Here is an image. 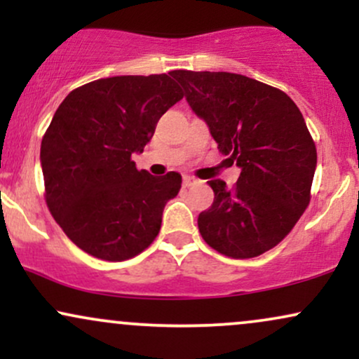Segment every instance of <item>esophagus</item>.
<instances>
[{"label": "esophagus", "instance_id": "34e87169", "mask_svg": "<svg viewBox=\"0 0 359 359\" xmlns=\"http://www.w3.org/2000/svg\"><path fill=\"white\" fill-rule=\"evenodd\" d=\"M197 182H199V180H197L196 177L184 175V185H185V187H192V185H196Z\"/></svg>", "mask_w": 359, "mask_h": 359}]
</instances>
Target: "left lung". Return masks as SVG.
Segmentation results:
<instances>
[{
  "label": "left lung",
  "mask_w": 359,
  "mask_h": 359,
  "mask_svg": "<svg viewBox=\"0 0 359 359\" xmlns=\"http://www.w3.org/2000/svg\"><path fill=\"white\" fill-rule=\"evenodd\" d=\"M221 154L241 168L233 189L209 180L214 203L197 217L204 241L253 258L290 233L311 201L317 151L297 104L283 90L231 72L174 71Z\"/></svg>",
  "instance_id": "left-lung-1"
}]
</instances>
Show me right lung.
<instances>
[{
    "instance_id": "right-lung-1",
    "label": "right lung",
    "mask_w": 359,
    "mask_h": 359,
    "mask_svg": "<svg viewBox=\"0 0 359 359\" xmlns=\"http://www.w3.org/2000/svg\"><path fill=\"white\" fill-rule=\"evenodd\" d=\"M182 97L167 74L116 76L74 89L57 108L40 147L45 199L86 253L123 262L156 238L182 177L137 170L131 155L142 154L162 114Z\"/></svg>"
}]
</instances>
